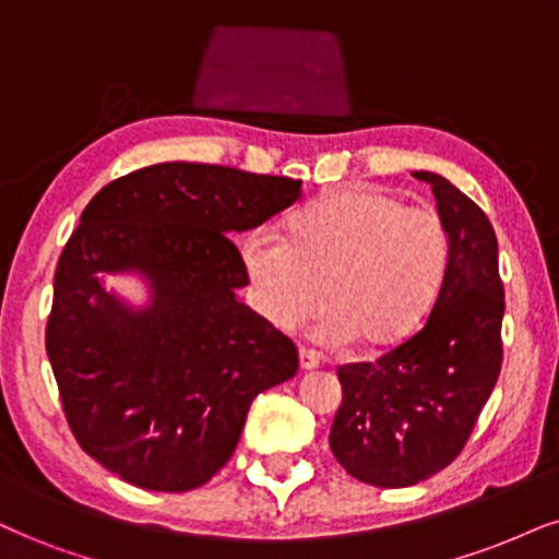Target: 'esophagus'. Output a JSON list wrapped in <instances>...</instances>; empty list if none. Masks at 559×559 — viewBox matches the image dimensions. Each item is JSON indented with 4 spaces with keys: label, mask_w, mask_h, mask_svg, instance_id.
Returning <instances> with one entry per match:
<instances>
[{
    "label": "esophagus",
    "mask_w": 559,
    "mask_h": 559,
    "mask_svg": "<svg viewBox=\"0 0 559 559\" xmlns=\"http://www.w3.org/2000/svg\"><path fill=\"white\" fill-rule=\"evenodd\" d=\"M319 365H321V360H319V355L313 353V349L300 347V368L302 370H316Z\"/></svg>",
    "instance_id": "1"
}]
</instances>
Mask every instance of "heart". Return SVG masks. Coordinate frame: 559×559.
I'll return each instance as SVG.
<instances>
[{
	"mask_svg": "<svg viewBox=\"0 0 559 559\" xmlns=\"http://www.w3.org/2000/svg\"><path fill=\"white\" fill-rule=\"evenodd\" d=\"M451 243L443 217L376 186L321 194L287 219V238L251 233L240 264L253 306L277 329L311 316L319 342L383 349L406 340L443 287Z\"/></svg>",
	"mask_w": 559,
	"mask_h": 559,
	"instance_id": "b5f03b06",
	"label": "heart"
}]
</instances>
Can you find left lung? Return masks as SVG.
Here are the masks:
<instances>
[{
  "instance_id": "8db88e82",
  "label": "left lung",
  "mask_w": 559,
  "mask_h": 559,
  "mask_svg": "<svg viewBox=\"0 0 559 559\" xmlns=\"http://www.w3.org/2000/svg\"><path fill=\"white\" fill-rule=\"evenodd\" d=\"M415 176L432 186L448 230L443 287L409 340L336 370L342 406L329 436L347 474L385 490L417 485L464 451L502 365L506 295L490 219L448 178Z\"/></svg>"
}]
</instances>
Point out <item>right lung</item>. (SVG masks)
Returning a JSON list of instances; mask_svg holds the SVG:
<instances>
[{"label":"right lung","mask_w":559,"mask_h":559,"mask_svg":"<svg viewBox=\"0 0 559 559\" xmlns=\"http://www.w3.org/2000/svg\"><path fill=\"white\" fill-rule=\"evenodd\" d=\"M300 199V181L204 163H157L90 199L53 274L46 353L87 456L129 485L189 492L227 464L261 391L298 373V349L238 300L233 233ZM136 271L127 307L106 273Z\"/></svg>","instance_id":"obj_1"}]
</instances>
